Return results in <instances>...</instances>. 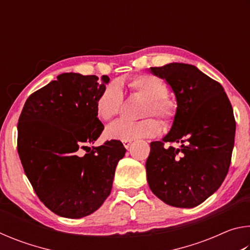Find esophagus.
<instances>
[{"mask_svg":"<svg viewBox=\"0 0 250 250\" xmlns=\"http://www.w3.org/2000/svg\"><path fill=\"white\" fill-rule=\"evenodd\" d=\"M131 142H132V141H131V140H125V141H124V146H125V149H128V147L130 146Z\"/></svg>","mask_w":250,"mask_h":250,"instance_id":"1","label":"esophagus"}]
</instances>
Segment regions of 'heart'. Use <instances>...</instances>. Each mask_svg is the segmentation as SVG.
<instances>
[{"label": "heart", "mask_w": 250, "mask_h": 250, "mask_svg": "<svg viewBox=\"0 0 250 250\" xmlns=\"http://www.w3.org/2000/svg\"><path fill=\"white\" fill-rule=\"evenodd\" d=\"M129 90L133 96L146 99L142 107V117L155 116L167 126L174 122L177 115V104L167 97V84L155 75L141 74L128 80ZM124 104V92L118 83L107 84L96 103V113L99 119L110 121L119 115ZM161 132L160 122L154 118H146L140 121L119 120L109 125L105 134L113 140H133L150 138Z\"/></svg>", "instance_id": "obj_1"}]
</instances>
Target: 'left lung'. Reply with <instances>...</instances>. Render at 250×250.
I'll use <instances>...</instances> for the list:
<instances>
[{
	"label": "left lung",
	"mask_w": 250,
	"mask_h": 250,
	"mask_svg": "<svg viewBox=\"0 0 250 250\" xmlns=\"http://www.w3.org/2000/svg\"><path fill=\"white\" fill-rule=\"evenodd\" d=\"M151 71L172 87L177 115L167 137L150 143L147 183L167 205L191 208L216 192L229 170L236 131L231 104L222 84L195 66L172 62Z\"/></svg>",
	"instance_id": "1"
}]
</instances>
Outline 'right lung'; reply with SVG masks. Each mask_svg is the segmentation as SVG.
<instances>
[{"instance_id": "obj_1", "label": "right lung", "mask_w": 250, "mask_h": 250, "mask_svg": "<svg viewBox=\"0 0 250 250\" xmlns=\"http://www.w3.org/2000/svg\"><path fill=\"white\" fill-rule=\"evenodd\" d=\"M110 78L59 75L28 97L18 124V152L41 202L62 217L80 218L104 204L125 147L119 140L89 147L104 126L96 103Z\"/></svg>"}]
</instances>
